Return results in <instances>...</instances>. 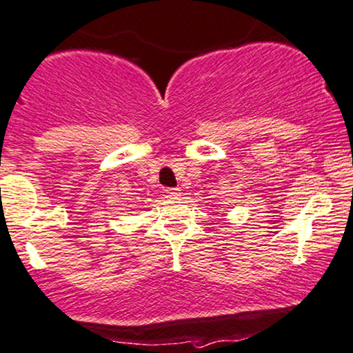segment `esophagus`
Here are the masks:
<instances>
[{
  "label": "esophagus",
  "instance_id": "obj_1",
  "mask_svg": "<svg viewBox=\"0 0 353 353\" xmlns=\"http://www.w3.org/2000/svg\"><path fill=\"white\" fill-rule=\"evenodd\" d=\"M166 194H168V197L177 199L181 195V189L179 187H171V189H166Z\"/></svg>",
  "mask_w": 353,
  "mask_h": 353
}]
</instances>
